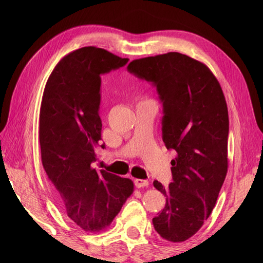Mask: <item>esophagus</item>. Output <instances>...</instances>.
Returning <instances> with one entry per match:
<instances>
[{"label":"esophagus","mask_w":263,"mask_h":263,"mask_svg":"<svg viewBox=\"0 0 263 263\" xmlns=\"http://www.w3.org/2000/svg\"><path fill=\"white\" fill-rule=\"evenodd\" d=\"M135 184L137 187H146L149 185V182L147 180H140V178H136L135 180Z\"/></svg>","instance_id":"obj_1"}]
</instances>
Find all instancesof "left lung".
Listing matches in <instances>:
<instances>
[{
  "label": "left lung",
  "instance_id": "1",
  "mask_svg": "<svg viewBox=\"0 0 263 263\" xmlns=\"http://www.w3.org/2000/svg\"><path fill=\"white\" fill-rule=\"evenodd\" d=\"M127 70L157 88L164 107L163 141L176 153L168 187L154 182L166 203L153 224L167 241L184 242L208 219L227 174L230 121L224 92L208 66L177 52L133 60Z\"/></svg>",
  "mask_w": 263,
  "mask_h": 263
}]
</instances>
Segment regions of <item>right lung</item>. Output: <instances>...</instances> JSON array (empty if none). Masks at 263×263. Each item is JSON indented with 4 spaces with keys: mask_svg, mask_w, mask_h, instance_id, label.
<instances>
[{
    "mask_svg": "<svg viewBox=\"0 0 263 263\" xmlns=\"http://www.w3.org/2000/svg\"><path fill=\"white\" fill-rule=\"evenodd\" d=\"M122 59L87 46L60 61L44 89L39 113L42 163L61 208L86 232L107 228L133 193V182L96 170L102 140L100 76L122 68Z\"/></svg>",
    "mask_w": 263,
    "mask_h": 263,
    "instance_id": "right-lung-1",
    "label": "right lung"
}]
</instances>
